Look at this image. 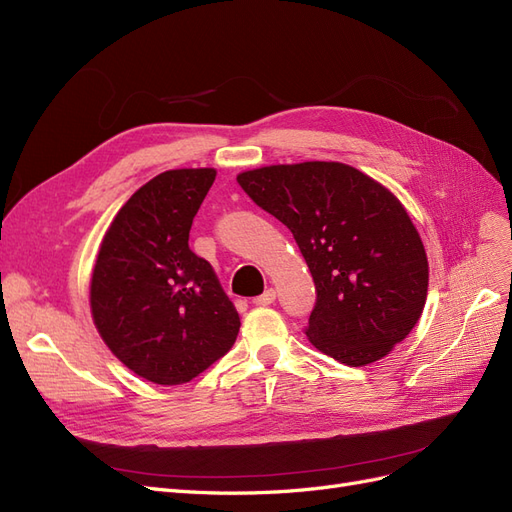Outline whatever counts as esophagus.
<instances>
[{
    "mask_svg": "<svg viewBox=\"0 0 512 512\" xmlns=\"http://www.w3.org/2000/svg\"><path fill=\"white\" fill-rule=\"evenodd\" d=\"M275 301V290L273 288H269V290H265L260 294V297H256L254 299V305H271Z\"/></svg>",
    "mask_w": 512,
    "mask_h": 512,
    "instance_id": "esophagus-1",
    "label": "esophagus"
}]
</instances>
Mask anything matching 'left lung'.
<instances>
[{
	"label": "left lung",
	"instance_id": "obj_1",
	"mask_svg": "<svg viewBox=\"0 0 512 512\" xmlns=\"http://www.w3.org/2000/svg\"><path fill=\"white\" fill-rule=\"evenodd\" d=\"M237 181L292 232L314 277L309 342L352 367L404 342L423 314L429 265L410 215L384 185L339 162L262 166Z\"/></svg>",
	"mask_w": 512,
	"mask_h": 512
}]
</instances>
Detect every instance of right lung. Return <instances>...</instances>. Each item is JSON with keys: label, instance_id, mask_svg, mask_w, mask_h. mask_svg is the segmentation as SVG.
<instances>
[{"label": "right lung", "instance_id": "obj_1", "mask_svg": "<svg viewBox=\"0 0 512 512\" xmlns=\"http://www.w3.org/2000/svg\"><path fill=\"white\" fill-rule=\"evenodd\" d=\"M213 168L153 177L119 209L91 275V316L117 359L156 384H183L232 348L241 327L213 267L190 250Z\"/></svg>", "mask_w": 512, "mask_h": 512}]
</instances>
